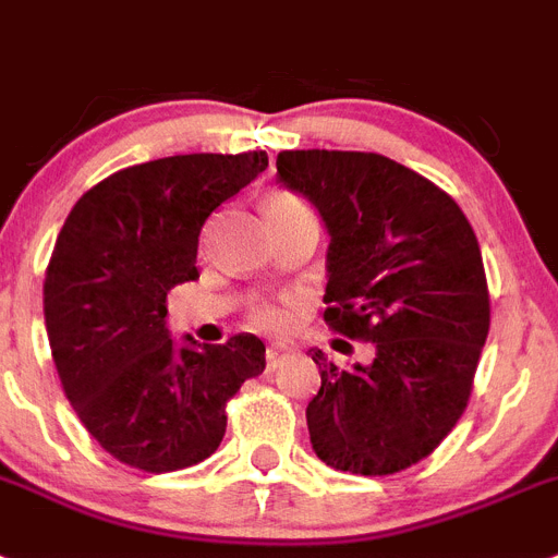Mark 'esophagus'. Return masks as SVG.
Segmentation results:
<instances>
[{
	"instance_id": "obj_1",
	"label": "esophagus",
	"mask_w": 558,
	"mask_h": 558,
	"mask_svg": "<svg viewBox=\"0 0 558 558\" xmlns=\"http://www.w3.org/2000/svg\"><path fill=\"white\" fill-rule=\"evenodd\" d=\"M286 356H289V348H278V345L266 348V367H269V371H275V367L286 360Z\"/></svg>"
}]
</instances>
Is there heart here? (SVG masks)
Instances as JSON below:
<instances>
[{
	"label": "heart",
	"instance_id": "b5f03b06",
	"mask_svg": "<svg viewBox=\"0 0 558 558\" xmlns=\"http://www.w3.org/2000/svg\"><path fill=\"white\" fill-rule=\"evenodd\" d=\"M300 198L292 196V193H269L264 202V210L272 213L280 210L286 205H298ZM294 317H298V300L294 298H278V300H258L250 306V323L258 331L266 333H283L292 328Z\"/></svg>",
	"mask_w": 558,
	"mask_h": 558
}]
</instances>
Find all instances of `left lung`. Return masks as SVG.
I'll return each mask as SVG.
<instances>
[{
	"mask_svg": "<svg viewBox=\"0 0 558 558\" xmlns=\"http://www.w3.org/2000/svg\"><path fill=\"white\" fill-rule=\"evenodd\" d=\"M278 177L328 227L326 323L376 345L371 365L323 351L306 421L319 460L381 477L433 454L463 415L492 306L472 225L435 182L381 154L283 151Z\"/></svg>",
	"mask_w": 558,
	"mask_h": 558,
	"instance_id": "obj_1",
	"label": "left lung"
}]
</instances>
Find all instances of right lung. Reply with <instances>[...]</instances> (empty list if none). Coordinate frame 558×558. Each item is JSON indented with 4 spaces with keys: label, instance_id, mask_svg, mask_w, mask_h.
I'll return each mask as SVG.
<instances>
[{
    "label": "right lung",
    "instance_id": "1",
    "mask_svg": "<svg viewBox=\"0 0 558 558\" xmlns=\"http://www.w3.org/2000/svg\"><path fill=\"white\" fill-rule=\"evenodd\" d=\"M266 151L179 154L111 173L77 198L45 275L52 362L72 410L120 463L162 474L219 449L227 401L266 367L258 337L177 348L168 292L198 278V232L266 171Z\"/></svg>",
    "mask_w": 558,
    "mask_h": 558
}]
</instances>
